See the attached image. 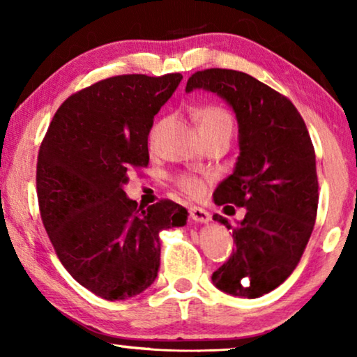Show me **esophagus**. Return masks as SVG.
Returning a JSON list of instances; mask_svg holds the SVG:
<instances>
[{"instance_id": "esophagus-1", "label": "esophagus", "mask_w": 357, "mask_h": 357, "mask_svg": "<svg viewBox=\"0 0 357 357\" xmlns=\"http://www.w3.org/2000/svg\"><path fill=\"white\" fill-rule=\"evenodd\" d=\"M190 216H192L193 221L197 222H208L209 219H211V214H209L206 209L198 208V206L190 208Z\"/></svg>"}]
</instances>
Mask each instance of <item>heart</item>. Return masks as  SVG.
<instances>
[{
  "label": "heart",
  "mask_w": 357,
  "mask_h": 357,
  "mask_svg": "<svg viewBox=\"0 0 357 357\" xmlns=\"http://www.w3.org/2000/svg\"><path fill=\"white\" fill-rule=\"evenodd\" d=\"M197 121L199 133H202L203 138H209V136L214 135H231L232 133V119L231 115L227 114L226 110L221 109V107L216 105H208L203 107L197 112ZM165 126V120L155 121L153 128L149 131V144L154 146L158 143L160 133H162ZM175 187H177L180 192H183L188 197L197 198L204 192V180L199 178L198 175L193 174H178L175 175L174 178Z\"/></svg>",
  "instance_id": "heart-1"
}]
</instances>
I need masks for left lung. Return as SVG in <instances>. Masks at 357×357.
<instances>
[{
	"label": "left lung",
	"mask_w": 357,
	"mask_h": 357,
	"mask_svg": "<svg viewBox=\"0 0 357 357\" xmlns=\"http://www.w3.org/2000/svg\"><path fill=\"white\" fill-rule=\"evenodd\" d=\"M216 92L236 112V169L214 192V203L247 208L231 226L234 250L213 273L218 289L255 299L282 284L301 261L319 206L315 149L299 112L286 96L242 71L209 68L188 77L185 91Z\"/></svg>",
	"instance_id": "obj_1"
}]
</instances>
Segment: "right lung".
Masks as SVG:
<instances>
[{
	"label": "right lung",
	"instance_id": "1",
	"mask_svg": "<svg viewBox=\"0 0 357 357\" xmlns=\"http://www.w3.org/2000/svg\"><path fill=\"white\" fill-rule=\"evenodd\" d=\"M180 73L120 75L75 92L60 105L37 158L43 227L66 271L107 301H125L153 284L162 229L185 226L172 199L138 206L123 185L149 164L154 115Z\"/></svg>",
	"mask_w": 357,
	"mask_h": 357
}]
</instances>
